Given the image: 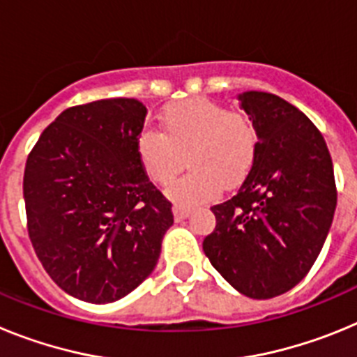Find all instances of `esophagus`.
Instances as JSON below:
<instances>
[{"label":"esophagus","mask_w":357,"mask_h":357,"mask_svg":"<svg viewBox=\"0 0 357 357\" xmlns=\"http://www.w3.org/2000/svg\"><path fill=\"white\" fill-rule=\"evenodd\" d=\"M189 213H191V209L182 206V204H175V206H173V214H175L176 220H184V218L189 216Z\"/></svg>","instance_id":"1"}]
</instances>
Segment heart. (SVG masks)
Instances as JSON below:
<instances>
[{"label": "heart", "instance_id": "b5f03b06", "mask_svg": "<svg viewBox=\"0 0 357 357\" xmlns=\"http://www.w3.org/2000/svg\"><path fill=\"white\" fill-rule=\"evenodd\" d=\"M159 132H144L137 139V155L155 184H168L184 166L191 172L168 188V195L184 206L209 200L239 184L250 172L257 153V130L243 112L227 110L206 98H193L166 107Z\"/></svg>", "mask_w": 357, "mask_h": 357}]
</instances>
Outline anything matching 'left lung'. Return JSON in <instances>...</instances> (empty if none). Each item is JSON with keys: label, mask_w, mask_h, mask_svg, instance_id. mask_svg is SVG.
<instances>
[{"label": "left lung", "mask_w": 357, "mask_h": 357, "mask_svg": "<svg viewBox=\"0 0 357 357\" xmlns=\"http://www.w3.org/2000/svg\"><path fill=\"white\" fill-rule=\"evenodd\" d=\"M239 107L257 130V153L238 193L211 207V264L250 298L289 291L307 275L333 223L331 153L311 119L275 94L247 91Z\"/></svg>", "instance_id": "1"}]
</instances>
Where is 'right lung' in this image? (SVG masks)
I'll return each mask as SVG.
<instances>
[{"label":"right lung","instance_id":"add662e5","mask_svg":"<svg viewBox=\"0 0 357 357\" xmlns=\"http://www.w3.org/2000/svg\"><path fill=\"white\" fill-rule=\"evenodd\" d=\"M146 114L134 98L71 107L28 155L31 245L55 284L78 301L109 304L134 291L173 225L172 204L137 155Z\"/></svg>","mask_w":357,"mask_h":357}]
</instances>
